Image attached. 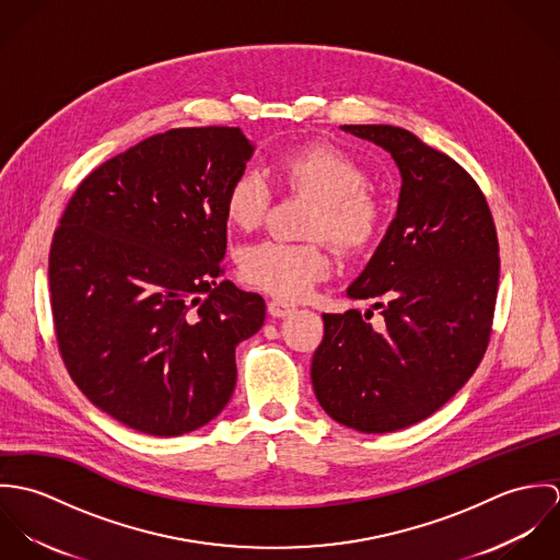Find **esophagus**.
Masks as SVG:
<instances>
[{
  "mask_svg": "<svg viewBox=\"0 0 560 560\" xmlns=\"http://www.w3.org/2000/svg\"><path fill=\"white\" fill-rule=\"evenodd\" d=\"M267 311H269V315L271 317H289L291 313H295L298 311V306L295 304H291V302H284V300H278V298H273V300H269L267 302Z\"/></svg>",
  "mask_w": 560,
  "mask_h": 560,
  "instance_id": "1",
  "label": "esophagus"
}]
</instances>
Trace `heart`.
<instances>
[{"label": "heart", "mask_w": 560, "mask_h": 560, "mask_svg": "<svg viewBox=\"0 0 560 560\" xmlns=\"http://www.w3.org/2000/svg\"><path fill=\"white\" fill-rule=\"evenodd\" d=\"M278 174L289 189L317 202L308 233L323 235L342 249H358L375 237L382 209L366 191V172L358 161L331 147H304L278 160ZM269 185L256 170H243L226 189L224 213L241 231L256 229L269 207ZM241 278L276 298L300 300L329 273V256L319 243L265 240L240 254Z\"/></svg>", "instance_id": "heart-1"}]
</instances>
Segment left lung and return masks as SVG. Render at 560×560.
<instances>
[{
    "label": "left lung",
    "mask_w": 560,
    "mask_h": 560,
    "mask_svg": "<svg viewBox=\"0 0 560 560\" xmlns=\"http://www.w3.org/2000/svg\"><path fill=\"white\" fill-rule=\"evenodd\" d=\"M340 129L393 155L399 205L347 287L351 300H375L382 327L358 311L323 315L311 377L329 418L390 433L438 411L477 371L498 295V237L479 185L457 161L393 125Z\"/></svg>",
    "instance_id": "obj_1"
}]
</instances>
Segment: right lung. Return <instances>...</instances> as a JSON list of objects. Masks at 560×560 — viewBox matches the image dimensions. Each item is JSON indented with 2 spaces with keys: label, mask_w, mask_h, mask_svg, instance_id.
<instances>
[{
  "label": "right lung",
  "mask_w": 560,
  "mask_h": 560,
  "mask_svg": "<svg viewBox=\"0 0 560 560\" xmlns=\"http://www.w3.org/2000/svg\"><path fill=\"white\" fill-rule=\"evenodd\" d=\"M252 155L237 127L151 136L81 180L54 235L51 313L69 375L140 433L211 422L233 397L237 345L262 327V298L218 282L224 196Z\"/></svg>",
  "instance_id": "1"
}]
</instances>
